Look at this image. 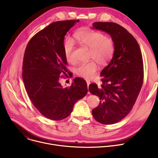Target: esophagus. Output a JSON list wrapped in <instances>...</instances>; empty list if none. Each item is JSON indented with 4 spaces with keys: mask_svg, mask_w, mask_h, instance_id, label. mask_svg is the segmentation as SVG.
<instances>
[{
    "mask_svg": "<svg viewBox=\"0 0 158 158\" xmlns=\"http://www.w3.org/2000/svg\"><path fill=\"white\" fill-rule=\"evenodd\" d=\"M86 82H87V87H88V89H89V86L90 84H91V82H90V81H87ZM88 93L89 94V92H88Z\"/></svg>",
    "mask_w": 158,
    "mask_h": 158,
    "instance_id": "1",
    "label": "esophagus"
}]
</instances>
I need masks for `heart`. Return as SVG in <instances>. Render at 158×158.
Segmentation results:
<instances>
[{"mask_svg": "<svg viewBox=\"0 0 158 158\" xmlns=\"http://www.w3.org/2000/svg\"><path fill=\"white\" fill-rule=\"evenodd\" d=\"M74 41L67 39L64 44V51L66 60L74 64L76 59L74 56L75 43L89 49V58L94 59L80 64L76 69V74L82 78H93L98 69V63L107 65L114 52V43L112 39L104 35L100 32L87 28H82L74 34Z\"/></svg>", "mask_w": 158, "mask_h": 158, "instance_id": "1", "label": "heart"}]
</instances>
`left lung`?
<instances>
[{
  "instance_id": "left-lung-1",
  "label": "left lung",
  "mask_w": 158,
  "mask_h": 158,
  "mask_svg": "<svg viewBox=\"0 0 158 158\" xmlns=\"http://www.w3.org/2000/svg\"><path fill=\"white\" fill-rule=\"evenodd\" d=\"M93 29L110 35L114 52L109 64L101 73L102 84H91L89 91L101 101L92 110L94 118L103 124H112L131 111L141 91L144 71L139 44L125 28L113 22H94Z\"/></svg>"
}]
</instances>
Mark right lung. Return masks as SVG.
<instances>
[{
	"instance_id": "right-lung-1",
	"label": "right lung",
	"mask_w": 158,
	"mask_h": 158,
	"mask_svg": "<svg viewBox=\"0 0 158 158\" xmlns=\"http://www.w3.org/2000/svg\"><path fill=\"white\" fill-rule=\"evenodd\" d=\"M79 20L57 21L35 34L26 48L22 78L35 108L48 119L59 121L68 117L74 104L87 93L85 80L76 77L69 87H62L60 75L71 72L64 51L65 35Z\"/></svg>"
}]
</instances>
